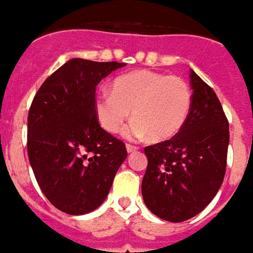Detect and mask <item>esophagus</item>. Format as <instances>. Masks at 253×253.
Masks as SVG:
<instances>
[{
  "mask_svg": "<svg viewBox=\"0 0 253 253\" xmlns=\"http://www.w3.org/2000/svg\"><path fill=\"white\" fill-rule=\"evenodd\" d=\"M126 149H127V153H134V152H137V150H138V146H134V145H130V143H127Z\"/></svg>",
  "mask_w": 253,
  "mask_h": 253,
  "instance_id": "34e87169",
  "label": "esophagus"
}]
</instances>
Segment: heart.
Returning <instances> with one entry per match:
<instances>
[{"label": "heart", "instance_id": "heart-1", "mask_svg": "<svg viewBox=\"0 0 253 253\" xmlns=\"http://www.w3.org/2000/svg\"><path fill=\"white\" fill-rule=\"evenodd\" d=\"M192 104L188 84L180 77L139 70L118 77L111 92L103 89L94 100L100 126L118 134L130 116L126 130L130 138L148 135L153 141H167L180 131Z\"/></svg>", "mask_w": 253, "mask_h": 253}]
</instances>
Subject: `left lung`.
I'll return each instance as SVG.
<instances>
[{"label":"left lung","mask_w":253,"mask_h":253,"mask_svg":"<svg viewBox=\"0 0 253 253\" xmlns=\"http://www.w3.org/2000/svg\"><path fill=\"white\" fill-rule=\"evenodd\" d=\"M192 104L176 135L145 148L148 168L142 179L145 205L154 215L183 222L214 199L222 184L229 123L217 94L194 70Z\"/></svg>","instance_id":"obj_1"}]
</instances>
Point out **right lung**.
Returning <instances> with one entry per match:
<instances>
[{
	"label": "right lung",
	"instance_id": "right-lung-1",
	"mask_svg": "<svg viewBox=\"0 0 253 253\" xmlns=\"http://www.w3.org/2000/svg\"><path fill=\"white\" fill-rule=\"evenodd\" d=\"M126 63L73 58L52 73L28 112V159L42 192L58 210L81 215L105 201L125 143L103 130L94 112L96 85Z\"/></svg>",
	"mask_w": 253,
	"mask_h": 253
}]
</instances>
